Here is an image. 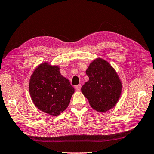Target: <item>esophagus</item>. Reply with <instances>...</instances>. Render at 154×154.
I'll list each match as a JSON object with an SVG mask.
<instances>
[{
	"mask_svg": "<svg viewBox=\"0 0 154 154\" xmlns=\"http://www.w3.org/2000/svg\"><path fill=\"white\" fill-rule=\"evenodd\" d=\"M75 88H76V90L77 91H80V89H81V85H78L77 86H76V87H75Z\"/></svg>",
	"mask_w": 154,
	"mask_h": 154,
	"instance_id": "obj_1",
	"label": "esophagus"
}]
</instances>
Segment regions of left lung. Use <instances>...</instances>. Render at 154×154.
<instances>
[{"label": "left lung", "mask_w": 154, "mask_h": 154, "mask_svg": "<svg viewBox=\"0 0 154 154\" xmlns=\"http://www.w3.org/2000/svg\"><path fill=\"white\" fill-rule=\"evenodd\" d=\"M86 73L89 80L81 91L90 105L100 112L112 109L119 100L123 86L115 69L107 61L98 57L90 63Z\"/></svg>", "instance_id": "1"}]
</instances>
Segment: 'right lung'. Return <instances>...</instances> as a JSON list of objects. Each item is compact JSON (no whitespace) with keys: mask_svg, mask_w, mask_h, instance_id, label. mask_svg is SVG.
<instances>
[{"mask_svg":"<svg viewBox=\"0 0 154 154\" xmlns=\"http://www.w3.org/2000/svg\"><path fill=\"white\" fill-rule=\"evenodd\" d=\"M29 91L37 109L50 115L57 116L67 109L74 88L60 74L58 66L44 62L31 74Z\"/></svg>","mask_w":154,"mask_h":154,"instance_id":"add662e5","label":"right lung"}]
</instances>
